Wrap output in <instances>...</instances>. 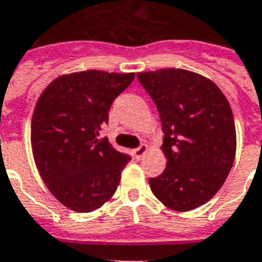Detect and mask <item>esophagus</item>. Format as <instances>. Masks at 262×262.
<instances>
[{
	"label": "esophagus",
	"instance_id": "1",
	"mask_svg": "<svg viewBox=\"0 0 262 262\" xmlns=\"http://www.w3.org/2000/svg\"><path fill=\"white\" fill-rule=\"evenodd\" d=\"M147 149H149V147H147L146 144H142V146H139V147H136V149L133 150V155H135L136 159H140V157L143 156L144 153L147 151Z\"/></svg>",
	"mask_w": 262,
	"mask_h": 262
}]
</instances>
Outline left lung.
Listing matches in <instances>:
<instances>
[{"mask_svg": "<svg viewBox=\"0 0 262 262\" xmlns=\"http://www.w3.org/2000/svg\"><path fill=\"white\" fill-rule=\"evenodd\" d=\"M162 120V174L149 179L166 207L188 211L207 203L226 182L235 157L231 107L211 80L184 69L137 74Z\"/></svg>", "mask_w": 262, "mask_h": 262, "instance_id": "1", "label": "left lung"}]
</instances>
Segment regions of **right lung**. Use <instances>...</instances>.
<instances>
[{
	"mask_svg": "<svg viewBox=\"0 0 262 262\" xmlns=\"http://www.w3.org/2000/svg\"><path fill=\"white\" fill-rule=\"evenodd\" d=\"M135 74L83 71L49 83L36 102L31 143L51 193L68 208L89 213L109 200L130 155L99 139L113 100Z\"/></svg>",
	"mask_w": 262,
	"mask_h": 262,
	"instance_id": "add662e5",
	"label": "right lung"
}]
</instances>
